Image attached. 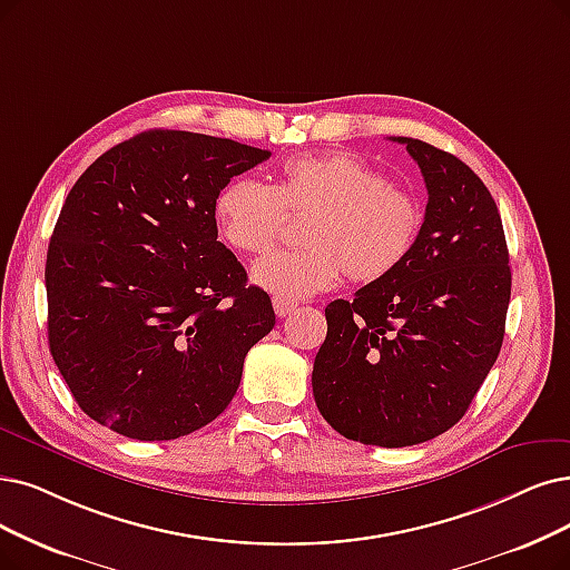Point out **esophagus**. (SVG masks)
<instances>
[{
  "label": "esophagus",
  "instance_id": "34e87169",
  "mask_svg": "<svg viewBox=\"0 0 570 570\" xmlns=\"http://www.w3.org/2000/svg\"><path fill=\"white\" fill-rule=\"evenodd\" d=\"M294 308H297V302H283V299H273V311H276L278 317L289 315Z\"/></svg>",
  "mask_w": 570,
  "mask_h": 570
}]
</instances>
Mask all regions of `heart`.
I'll return each mask as SVG.
<instances>
[{
	"mask_svg": "<svg viewBox=\"0 0 570 570\" xmlns=\"http://www.w3.org/2000/svg\"><path fill=\"white\" fill-rule=\"evenodd\" d=\"M213 215L222 240L245 255L276 243L285 215L307 217L304 249L271 253L253 266V283L283 302L330 289L344 273L357 285L389 278L412 255L423 226L416 198L353 154L289 158L271 187L226 181Z\"/></svg>",
	"mask_w": 570,
	"mask_h": 570,
	"instance_id": "b5f03b06",
	"label": "heart"
}]
</instances>
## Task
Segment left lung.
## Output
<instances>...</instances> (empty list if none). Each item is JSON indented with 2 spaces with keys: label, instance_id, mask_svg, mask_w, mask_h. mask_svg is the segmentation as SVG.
Wrapping results in <instances>:
<instances>
[{
  "label": "left lung",
  "instance_id": "left-lung-1",
  "mask_svg": "<svg viewBox=\"0 0 570 570\" xmlns=\"http://www.w3.org/2000/svg\"><path fill=\"white\" fill-rule=\"evenodd\" d=\"M419 164L428 206L419 240L389 278L325 308L313 362L323 419L353 442L412 446L468 412L503 346L512 273L503 222L461 158L393 138Z\"/></svg>",
  "mask_w": 570,
  "mask_h": 570
}]
</instances>
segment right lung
<instances>
[{
    "label": "right lung",
    "instance_id": "right-lung-1",
    "mask_svg": "<svg viewBox=\"0 0 570 570\" xmlns=\"http://www.w3.org/2000/svg\"><path fill=\"white\" fill-rule=\"evenodd\" d=\"M268 156L158 128L111 147L77 179L43 276L49 348L86 416L164 442L229 406L245 355L276 313L217 240L213 208L226 181Z\"/></svg>",
    "mask_w": 570,
    "mask_h": 570
}]
</instances>
